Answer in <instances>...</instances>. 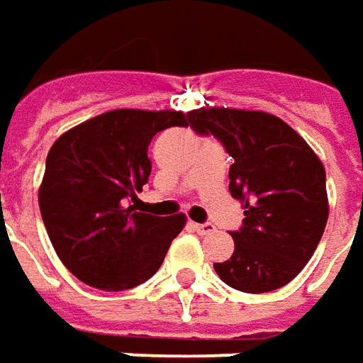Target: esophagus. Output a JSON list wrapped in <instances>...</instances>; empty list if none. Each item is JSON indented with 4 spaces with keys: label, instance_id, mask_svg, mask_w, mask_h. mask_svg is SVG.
Instances as JSON below:
<instances>
[{
    "label": "esophagus",
    "instance_id": "esophagus-1",
    "mask_svg": "<svg viewBox=\"0 0 363 363\" xmlns=\"http://www.w3.org/2000/svg\"><path fill=\"white\" fill-rule=\"evenodd\" d=\"M194 230L203 236V234H212V232L216 230V226L212 222H203V224H194Z\"/></svg>",
    "mask_w": 363,
    "mask_h": 363
}]
</instances>
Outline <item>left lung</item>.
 <instances>
[{
  "label": "left lung",
  "mask_w": 363,
  "mask_h": 363,
  "mask_svg": "<svg viewBox=\"0 0 363 363\" xmlns=\"http://www.w3.org/2000/svg\"><path fill=\"white\" fill-rule=\"evenodd\" d=\"M188 123L198 135H214L234 160L228 188L244 208L232 257L214 262L218 277L244 293L285 286L313 257L328 224L321 161L299 133L262 111L198 108Z\"/></svg>",
  "instance_id": "8db88e82"
}]
</instances>
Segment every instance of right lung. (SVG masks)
<instances>
[{
	"label": "right lung",
	"mask_w": 363,
	"mask_h": 363,
	"mask_svg": "<svg viewBox=\"0 0 363 363\" xmlns=\"http://www.w3.org/2000/svg\"><path fill=\"white\" fill-rule=\"evenodd\" d=\"M188 127L177 111L117 108L84 121L52 145L40 186V212L64 267L86 285L123 291L145 283L186 216L135 212L149 182L147 147L157 133Z\"/></svg>",
	"instance_id": "add662e5"
}]
</instances>
